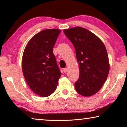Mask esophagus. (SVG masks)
<instances>
[{
  "instance_id": "obj_1",
  "label": "esophagus",
  "mask_w": 127,
  "mask_h": 127,
  "mask_svg": "<svg viewBox=\"0 0 127 127\" xmlns=\"http://www.w3.org/2000/svg\"><path fill=\"white\" fill-rule=\"evenodd\" d=\"M63 72L64 73H66L68 72V69L67 68H64L63 69Z\"/></svg>"
}]
</instances>
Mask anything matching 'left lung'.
<instances>
[{"mask_svg": "<svg viewBox=\"0 0 127 127\" xmlns=\"http://www.w3.org/2000/svg\"><path fill=\"white\" fill-rule=\"evenodd\" d=\"M73 45L79 65V77L75 89L83 96H91L101 89L108 76L110 65L104 43L89 30L81 27L64 30Z\"/></svg>", "mask_w": 127, "mask_h": 127, "instance_id": "obj_1", "label": "left lung"}]
</instances>
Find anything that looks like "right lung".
<instances>
[{
    "label": "right lung",
    "mask_w": 127,
    "mask_h": 127,
    "mask_svg": "<svg viewBox=\"0 0 127 127\" xmlns=\"http://www.w3.org/2000/svg\"><path fill=\"white\" fill-rule=\"evenodd\" d=\"M61 31L43 30L27 43L22 57V71L30 89L41 97H47L57 89L61 72L53 48Z\"/></svg>",
    "instance_id": "add662e5"
}]
</instances>
